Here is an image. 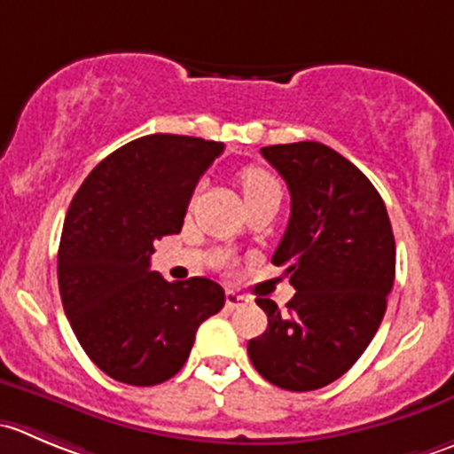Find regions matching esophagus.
<instances>
[{
  "mask_svg": "<svg viewBox=\"0 0 454 454\" xmlns=\"http://www.w3.org/2000/svg\"><path fill=\"white\" fill-rule=\"evenodd\" d=\"M244 303H248V297H246V294H241V293H237V290H226V306L231 308H239V306H244Z\"/></svg>",
  "mask_w": 454,
  "mask_h": 454,
  "instance_id": "34e87169",
  "label": "esophagus"
}]
</instances>
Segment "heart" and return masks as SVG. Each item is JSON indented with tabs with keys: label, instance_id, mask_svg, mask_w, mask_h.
<instances>
[{
	"label": "heart",
	"instance_id": "heart-1",
	"mask_svg": "<svg viewBox=\"0 0 454 454\" xmlns=\"http://www.w3.org/2000/svg\"><path fill=\"white\" fill-rule=\"evenodd\" d=\"M239 184L241 188H244L246 200H253V197L263 195V192L281 191L275 175L266 168H259V166H250V168H246L244 173L239 175Z\"/></svg>",
	"mask_w": 454,
	"mask_h": 454
}]
</instances>
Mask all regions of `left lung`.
I'll use <instances>...</instances> for the list:
<instances>
[{"label":"left lung","mask_w":454,"mask_h":454,"mask_svg":"<svg viewBox=\"0 0 454 454\" xmlns=\"http://www.w3.org/2000/svg\"><path fill=\"white\" fill-rule=\"evenodd\" d=\"M262 155L290 191V219L272 263L294 297L281 312L257 299L266 333L248 341L254 371L284 390L324 388L375 337L395 281V237L371 179L319 142L277 144Z\"/></svg>","instance_id":"obj_1"}]
</instances>
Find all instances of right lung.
I'll return each mask as SVG.
<instances>
[{
    "mask_svg": "<svg viewBox=\"0 0 454 454\" xmlns=\"http://www.w3.org/2000/svg\"><path fill=\"white\" fill-rule=\"evenodd\" d=\"M222 142L146 135L110 153L70 201L57 279L73 333L99 371L155 386L182 371L195 333L223 308L206 277L166 281L151 270L155 241L177 235L192 191Z\"/></svg>",
    "mask_w": 454,
    "mask_h": 454,
    "instance_id": "1",
    "label": "right lung"
}]
</instances>
